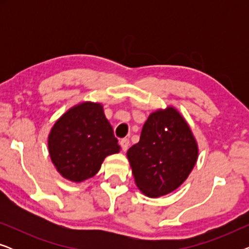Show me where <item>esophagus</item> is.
Wrapping results in <instances>:
<instances>
[{
    "label": "esophagus",
    "mask_w": 249,
    "mask_h": 249,
    "mask_svg": "<svg viewBox=\"0 0 249 249\" xmlns=\"http://www.w3.org/2000/svg\"><path fill=\"white\" fill-rule=\"evenodd\" d=\"M120 145H121L122 149H124V152H125L128 149L129 145H130V142H129L128 138H124V139H121V141H120Z\"/></svg>",
    "instance_id": "34e87169"
}]
</instances>
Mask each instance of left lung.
<instances>
[{
  "label": "left lung",
  "mask_w": 249,
  "mask_h": 249,
  "mask_svg": "<svg viewBox=\"0 0 249 249\" xmlns=\"http://www.w3.org/2000/svg\"><path fill=\"white\" fill-rule=\"evenodd\" d=\"M127 158L138 189L155 198L176 190L188 178L198 146L182 115L168 107L149 114Z\"/></svg>",
  "instance_id": "8db88e82"
}]
</instances>
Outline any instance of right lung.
Instances as JSON below:
<instances>
[{"label":"right lung","instance_id":"obj_1","mask_svg":"<svg viewBox=\"0 0 249 249\" xmlns=\"http://www.w3.org/2000/svg\"><path fill=\"white\" fill-rule=\"evenodd\" d=\"M49 152L60 175L70 181L96 175L107 155L120 152L103 105L84 102L69 108L51 129Z\"/></svg>","mask_w":249,"mask_h":249}]
</instances>
